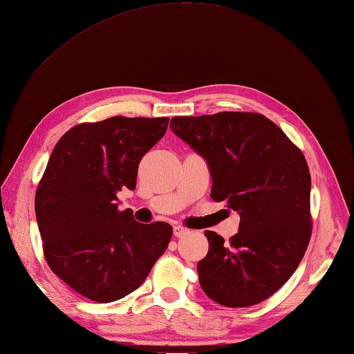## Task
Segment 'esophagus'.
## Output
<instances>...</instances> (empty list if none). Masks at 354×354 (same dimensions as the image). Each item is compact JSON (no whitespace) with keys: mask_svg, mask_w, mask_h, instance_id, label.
Here are the masks:
<instances>
[{"mask_svg":"<svg viewBox=\"0 0 354 354\" xmlns=\"http://www.w3.org/2000/svg\"><path fill=\"white\" fill-rule=\"evenodd\" d=\"M188 232V229L187 227H183V226H175L174 227V235L176 236V238H183V236H185Z\"/></svg>","mask_w":354,"mask_h":354,"instance_id":"obj_1","label":"esophagus"}]
</instances>
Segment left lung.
I'll return each mask as SVG.
<instances>
[{"mask_svg":"<svg viewBox=\"0 0 354 354\" xmlns=\"http://www.w3.org/2000/svg\"><path fill=\"white\" fill-rule=\"evenodd\" d=\"M170 129L207 161L212 199L240 214L229 244L205 232L209 249L197 264L203 292L229 308L268 299L292 276L310 240L305 157L258 113L174 118Z\"/></svg>","mask_w":354,"mask_h":354,"instance_id":"obj_1","label":"left lung"}]
</instances>
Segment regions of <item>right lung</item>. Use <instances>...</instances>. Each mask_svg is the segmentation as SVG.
<instances>
[{
    "mask_svg": "<svg viewBox=\"0 0 354 354\" xmlns=\"http://www.w3.org/2000/svg\"><path fill=\"white\" fill-rule=\"evenodd\" d=\"M167 118L114 116L81 123L55 145L36 192V218L49 268L84 297L110 303L145 282L166 252L171 226L138 223L119 211L140 160L166 134Z\"/></svg>",
    "mask_w": 354,
    "mask_h": 354,
    "instance_id": "right-lung-1",
    "label": "right lung"
}]
</instances>
